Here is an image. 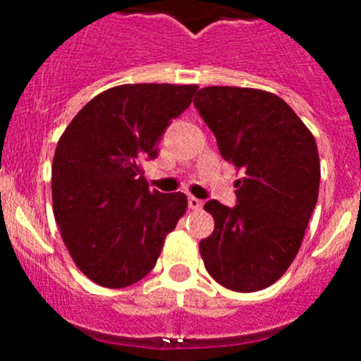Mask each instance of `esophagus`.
<instances>
[{
	"instance_id": "1",
	"label": "esophagus",
	"mask_w": 361,
	"mask_h": 361,
	"mask_svg": "<svg viewBox=\"0 0 361 361\" xmlns=\"http://www.w3.org/2000/svg\"><path fill=\"white\" fill-rule=\"evenodd\" d=\"M188 206H190L191 209H200L202 208V200H199L197 197H190V199H188Z\"/></svg>"
}]
</instances>
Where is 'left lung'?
<instances>
[{"label": "left lung", "instance_id": "1", "mask_svg": "<svg viewBox=\"0 0 361 361\" xmlns=\"http://www.w3.org/2000/svg\"><path fill=\"white\" fill-rule=\"evenodd\" d=\"M220 155L242 173L237 206L208 200L215 229L200 240L209 275L238 293L269 288L288 271L318 200L317 141L279 95L206 86L193 101Z\"/></svg>", "mask_w": 361, "mask_h": 361}]
</instances>
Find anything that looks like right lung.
<instances>
[{"label":"right lung","mask_w":361,"mask_h":361,"mask_svg":"<svg viewBox=\"0 0 361 361\" xmlns=\"http://www.w3.org/2000/svg\"><path fill=\"white\" fill-rule=\"evenodd\" d=\"M195 85L114 86L81 108L57 142L54 216L73 262L92 282L121 289L145 279L188 208L184 193L149 190L142 162L157 157Z\"/></svg>","instance_id":"add662e5"}]
</instances>
